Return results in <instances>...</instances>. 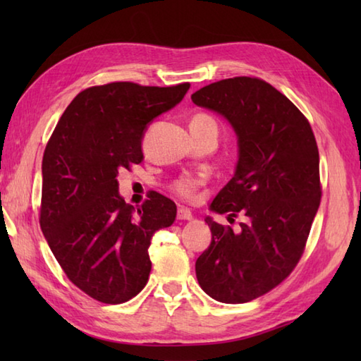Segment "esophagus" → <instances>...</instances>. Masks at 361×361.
Wrapping results in <instances>:
<instances>
[{"mask_svg":"<svg viewBox=\"0 0 361 361\" xmlns=\"http://www.w3.org/2000/svg\"><path fill=\"white\" fill-rule=\"evenodd\" d=\"M176 219H178V220H192V212H190L188 208H178V212H176Z\"/></svg>","mask_w":361,"mask_h":361,"instance_id":"1","label":"esophagus"}]
</instances>
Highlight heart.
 <instances>
[{"mask_svg":"<svg viewBox=\"0 0 361 361\" xmlns=\"http://www.w3.org/2000/svg\"><path fill=\"white\" fill-rule=\"evenodd\" d=\"M192 122H214V121L209 116H206V114H195L192 121H190V124H192ZM198 185H200V181H198V178H195V176L185 175L176 181H173L172 189L176 195L189 200V198L194 197Z\"/></svg>","mask_w":361,"mask_h":361,"instance_id":"1","label":"heart"}]
</instances>
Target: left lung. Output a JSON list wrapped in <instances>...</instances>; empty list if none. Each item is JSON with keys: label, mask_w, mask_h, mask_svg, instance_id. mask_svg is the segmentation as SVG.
Wrapping results in <instances>:
<instances>
[{"label": "left lung", "mask_w": 361, "mask_h": 361, "mask_svg": "<svg viewBox=\"0 0 361 361\" xmlns=\"http://www.w3.org/2000/svg\"><path fill=\"white\" fill-rule=\"evenodd\" d=\"M190 99L225 118L237 136L234 175L209 209L247 216L239 233L204 219L212 240L197 259V279L216 301L248 302L301 259L321 200L318 145L304 114L260 79L214 82Z\"/></svg>", "instance_id": "8db88e82"}]
</instances>
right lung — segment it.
<instances>
[{
  "mask_svg": "<svg viewBox=\"0 0 361 361\" xmlns=\"http://www.w3.org/2000/svg\"><path fill=\"white\" fill-rule=\"evenodd\" d=\"M189 87L113 82L83 90L46 145L42 231L70 281L97 301L121 304L140 293L152 268V235L175 221L171 198L150 194L135 209L121 197L116 176L141 163L147 126L178 105Z\"/></svg>",
  "mask_w": 361,
  "mask_h": 361,
  "instance_id": "obj_1",
  "label": "right lung"
}]
</instances>
